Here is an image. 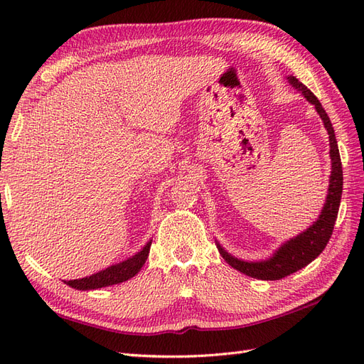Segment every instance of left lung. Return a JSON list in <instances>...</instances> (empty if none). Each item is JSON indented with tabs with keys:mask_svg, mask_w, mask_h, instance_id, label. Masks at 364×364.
<instances>
[{
	"mask_svg": "<svg viewBox=\"0 0 364 364\" xmlns=\"http://www.w3.org/2000/svg\"><path fill=\"white\" fill-rule=\"evenodd\" d=\"M287 80L294 90L299 91L306 98L308 103H311L316 107L318 117L323 121V126L329 135L331 176H329L326 200L323 203L322 213L318 214L316 222H313V225L302 230L299 235H296L285 241V243H282L273 252L272 257L261 261L238 259L234 255H230L228 250H225L223 246H220L218 241H215L220 255L223 257V259L230 267L247 274L250 278H257L262 281L282 279L285 277H289V274L304 269L321 255L322 250L326 247L329 238L333 235V229L336 225V218L341 200V190H343V171H341L340 153L337 147L334 127L331 124V121H329L328 114L325 112L321 102L317 100V97L308 90L304 83H301L293 75H287Z\"/></svg>",
	"mask_w": 364,
	"mask_h": 364,
	"instance_id": "1",
	"label": "left lung"
}]
</instances>
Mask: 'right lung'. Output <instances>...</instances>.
<instances>
[{"instance_id": "add662e5", "label": "right lung", "mask_w": 364, "mask_h": 364, "mask_svg": "<svg viewBox=\"0 0 364 364\" xmlns=\"http://www.w3.org/2000/svg\"><path fill=\"white\" fill-rule=\"evenodd\" d=\"M151 246V240L147 241L139 252H136L135 255H132L130 258L121 261L118 264H114V266H109L105 270L97 272L91 277H86L82 279H74V281H65V284L70 285V287L75 290H97V289H103L109 287V285L124 282L130 278H134L135 274L142 269L144 262L147 261L149 252Z\"/></svg>"}]
</instances>
